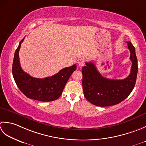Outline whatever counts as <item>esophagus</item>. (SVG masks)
<instances>
[{"label":"esophagus","instance_id":"esophagus-1","mask_svg":"<svg viewBox=\"0 0 146 146\" xmlns=\"http://www.w3.org/2000/svg\"><path fill=\"white\" fill-rule=\"evenodd\" d=\"M78 64H79V66H81V67L84 66V64H85V60H84V59H83V58L80 59V60L78 61Z\"/></svg>","mask_w":146,"mask_h":146}]
</instances>
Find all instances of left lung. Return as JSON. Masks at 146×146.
Returning a JSON list of instances; mask_svg holds the SVG:
<instances>
[{
    "mask_svg": "<svg viewBox=\"0 0 146 146\" xmlns=\"http://www.w3.org/2000/svg\"><path fill=\"white\" fill-rule=\"evenodd\" d=\"M132 64L129 76L122 80L110 79L102 76L92 62H86L82 69V88L88 102L98 106H110L120 103L129 96L134 88L138 65L135 50L127 41Z\"/></svg>",
    "mask_w": 146,
    "mask_h": 146,
    "instance_id": "1",
    "label": "left lung"
}]
</instances>
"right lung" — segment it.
<instances>
[{"label": "right lung", "mask_w": 146, "mask_h": 146, "mask_svg": "<svg viewBox=\"0 0 146 146\" xmlns=\"http://www.w3.org/2000/svg\"><path fill=\"white\" fill-rule=\"evenodd\" d=\"M20 41L14 53L13 64V75L20 91L26 97L40 102H48L57 100L62 93L64 87L72 74L76 70V64L65 67L51 77L43 79L35 78L24 72L20 65L19 52Z\"/></svg>", "instance_id": "add662e5"}]
</instances>
